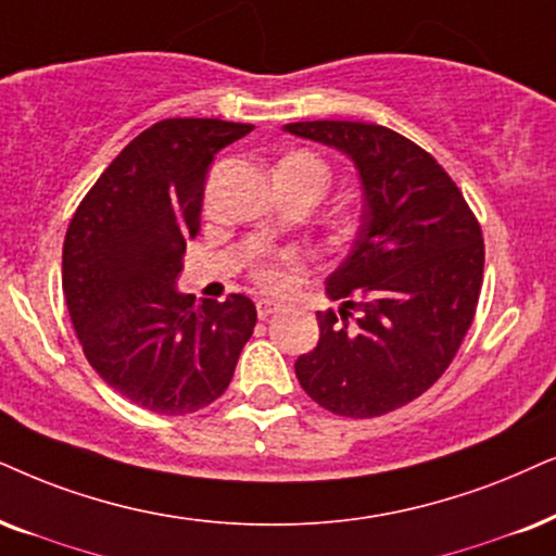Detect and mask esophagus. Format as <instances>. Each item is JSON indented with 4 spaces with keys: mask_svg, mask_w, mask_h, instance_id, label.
<instances>
[{
    "mask_svg": "<svg viewBox=\"0 0 556 556\" xmlns=\"http://www.w3.org/2000/svg\"><path fill=\"white\" fill-rule=\"evenodd\" d=\"M279 307H282V305H279V302H274V300H266V298L256 302V313H258V318H262V320H266V318H269V315L277 313Z\"/></svg>",
    "mask_w": 556,
    "mask_h": 556,
    "instance_id": "esophagus-1",
    "label": "esophagus"
}]
</instances>
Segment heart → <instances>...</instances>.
Masks as SVG:
<instances>
[{
  "instance_id": "heart-1",
  "label": "heart",
  "mask_w": 556,
  "mask_h": 556,
  "mask_svg": "<svg viewBox=\"0 0 556 556\" xmlns=\"http://www.w3.org/2000/svg\"><path fill=\"white\" fill-rule=\"evenodd\" d=\"M302 159H311L315 166L320 168L323 177H326V168H323L318 161L313 156H302ZM294 264V254H282L277 258V262H266L256 269V279L262 282L264 287H269V290H285L287 285H290V266Z\"/></svg>"
}]
</instances>
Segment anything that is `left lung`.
<instances>
[{"label": "left lung", "instance_id": "obj_1", "mask_svg": "<svg viewBox=\"0 0 556 556\" xmlns=\"http://www.w3.org/2000/svg\"><path fill=\"white\" fill-rule=\"evenodd\" d=\"M282 130L343 153L362 185L359 230L326 279L343 326L333 311L318 313V346L294 362V375L336 416H384L444 375L472 326L480 226L431 153L390 128L315 121Z\"/></svg>", "mask_w": 556, "mask_h": 556}]
</instances>
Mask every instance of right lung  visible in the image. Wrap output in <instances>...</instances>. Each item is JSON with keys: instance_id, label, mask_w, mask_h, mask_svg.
Here are the masks:
<instances>
[{"instance_id": "right-lung-1", "label": "right lung", "mask_w": 556, "mask_h": 556, "mask_svg": "<svg viewBox=\"0 0 556 556\" xmlns=\"http://www.w3.org/2000/svg\"><path fill=\"white\" fill-rule=\"evenodd\" d=\"M251 130L207 117L143 130L84 197L63 241V298L91 369L161 416L220 397L254 333L256 307L243 294L194 307L177 290L207 168Z\"/></svg>"}]
</instances>
